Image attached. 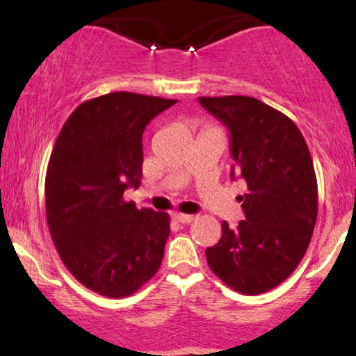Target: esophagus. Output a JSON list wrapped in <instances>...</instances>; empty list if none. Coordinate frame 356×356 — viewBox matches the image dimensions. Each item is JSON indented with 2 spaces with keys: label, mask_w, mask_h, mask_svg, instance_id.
Instances as JSON below:
<instances>
[{
  "label": "esophagus",
  "mask_w": 356,
  "mask_h": 356,
  "mask_svg": "<svg viewBox=\"0 0 356 356\" xmlns=\"http://www.w3.org/2000/svg\"><path fill=\"white\" fill-rule=\"evenodd\" d=\"M174 219L177 220V222H181V224H189V222H192V220L195 219V216L182 214V212H177V214H174Z\"/></svg>",
  "instance_id": "1"
}]
</instances>
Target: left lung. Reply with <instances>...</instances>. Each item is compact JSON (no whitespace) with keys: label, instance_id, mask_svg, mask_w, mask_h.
Segmentation results:
<instances>
[{"label":"left lung","instance_id":"left-lung-1","mask_svg":"<svg viewBox=\"0 0 356 356\" xmlns=\"http://www.w3.org/2000/svg\"><path fill=\"white\" fill-rule=\"evenodd\" d=\"M199 104L231 134L234 167L248 184L239 195L238 227L222 222V236L206 249L219 280L243 295L276 288L303 259L318 216L313 159L295 122L252 97H199Z\"/></svg>","mask_w":356,"mask_h":356}]
</instances>
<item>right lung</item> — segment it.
Here are the masks:
<instances>
[{
    "label": "right lung",
    "mask_w": 356,
    "mask_h": 356,
    "mask_svg": "<svg viewBox=\"0 0 356 356\" xmlns=\"http://www.w3.org/2000/svg\"><path fill=\"white\" fill-rule=\"evenodd\" d=\"M177 100L113 92L73 110L44 179L47 220L65 268L92 291L125 298L159 271L167 212L124 201L142 179V134Z\"/></svg>",
    "instance_id": "right-lung-1"
}]
</instances>
